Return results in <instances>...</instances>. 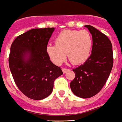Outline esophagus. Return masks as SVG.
Instances as JSON below:
<instances>
[{"label": "esophagus", "instance_id": "1", "mask_svg": "<svg viewBox=\"0 0 122 122\" xmlns=\"http://www.w3.org/2000/svg\"><path fill=\"white\" fill-rule=\"evenodd\" d=\"M62 72H63V73H66L67 71H69V69H66V68H62Z\"/></svg>", "mask_w": 122, "mask_h": 122}]
</instances>
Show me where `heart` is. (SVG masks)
Listing matches in <instances>:
<instances>
[{
	"mask_svg": "<svg viewBox=\"0 0 122 122\" xmlns=\"http://www.w3.org/2000/svg\"><path fill=\"white\" fill-rule=\"evenodd\" d=\"M92 39L86 30H66L55 39V45L48 44L46 50L53 64L60 66L67 57L72 64H80L87 60L92 49Z\"/></svg>",
	"mask_w": 122,
	"mask_h": 122,
	"instance_id": "obj_1",
	"label": "heart"
}]
</instances>
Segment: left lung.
I'll return each mask as SVG.
<instances>
[{
	"mask_svg": "<svg viewBox=\"0 0 122 122\" xmlns=\"http://www.w3.org/2000/svg\"><path fill=\"white\" fill-rule=\"evenodd\" d=\"M85 27L92 35L91 54L84 64L73 69L75 78L70 86L76 96L89 98L105 86L113 65V55L112 43L105 34L90 25Z\"/></svg>",
	"mask_w": 122,
	"mask_h": 122,
	"instance_id": "left-lung-1",
	"label": "left lung"
}]
</instances>
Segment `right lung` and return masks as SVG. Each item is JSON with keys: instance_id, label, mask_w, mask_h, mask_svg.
<instances>
[{"instance_id": "add662e5", "label": "right lung", "mask_w": 122, "mask_h": 122, "mask_svg": "<svg viewBox=\"0 0 122 122\" xmlns=\"http://www.w3.org/2000/svg\"><path fill=\"white\" fill-rule=\"evenodd\" d=\"M54 28H36L19 35L10 46L9 65L15 84L28 98L41 100L51 94L54 81L63 74L50 61L46 46Z\"/></svg>"}]
</instances>
